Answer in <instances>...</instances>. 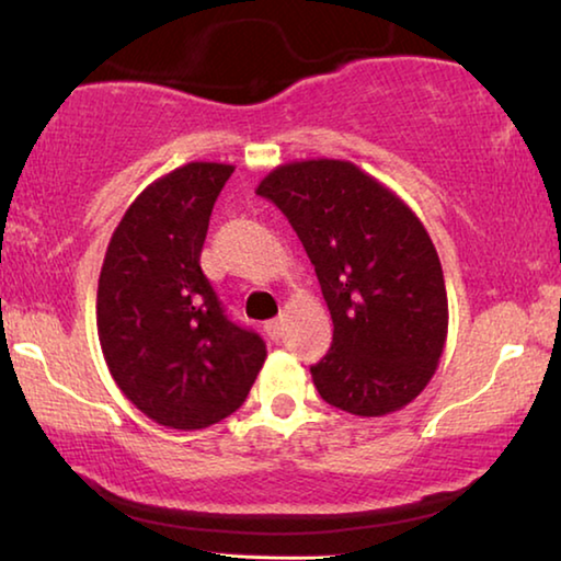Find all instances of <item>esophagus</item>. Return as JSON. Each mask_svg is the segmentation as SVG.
I'll use <instances>...</instances> for the list:
<instances>
[{"label":"esophagus","instance_id":"1","mask_svg":"<svg viewBox=\"0 0 561 561\" xmlns=\"http://www.w3.org/2000/svg\"><path fill=\"white\" fill-rule=\"evenodd\" d=\"M264 330H266V334H270L274 342H277L282 337V317H274V320L266 322Z\"/></svg>","mask_w":561,"mask_h":561}]
</instances>
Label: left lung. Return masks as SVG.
Wrapping results in <instances>:
<instances>
[{"label":"left lung","mask_w":561,"mask_h":561,"mask_svg":"<svg viewBox=\"0 0 561 561\" xmlns=\"http://www.w3.org/2000/svg\"><path fill=\"white\" fill-rule=\"evenodd\" d=\"M302 241L332 314V347L309 367L324 403L386 415L436 373L448 297L436 247L390 188L350 161H295L259 183Z\"/></svg>","instance_id":"left-lung-1"}]
</instances>
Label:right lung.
Listing matches in <instances>:
<instances>
[{
  "mask_svg": "<svg viewBox=\"0 0 561 561\" xmlns=\"http://www.w3.org/2000/svg\"><path fill=\"white\" fill-rule=\"evenodd\" d=\"M227 163H186L133 201L98 282V337L113 380L156 423L196 431L244 403L266 345L231 322L201 270Z\"/></svg>",
  "mask_w": 561,
  "mask_h": 561,
  "instance_id": "obj_1",
  "label": "right lung"
}]
</instances>
